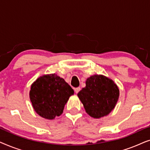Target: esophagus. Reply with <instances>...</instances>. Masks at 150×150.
<instances>
[{
	"label": "esophagus",
	"instance_id": "34e87169",
	"mask_svg": "<svg viewBox=\"0 0 150 150\" xmlns=\"http://www.w3.org/2000/svg\"><path fill=\"white\" fill-rule=\"evenodd\" d=\"M74 91H75V93H78L80 91H81V88H80V87L75 88V89H74Z\"/></svg>",
	"mask_w": 150,
	"mask_h": 150
}]
</instances>
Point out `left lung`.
Here are the masks:
<instances>
[{"label": "left lung", "mask_w": 150, "mask_h": 150, "mask_svg": "<svg viewBox=\"0 0 150 150\" xmlns=\"http://www.w3.org/2000/svg\"><path fill=\"white\" fill-rule=\"evenodd\" d=\"M119 95L116 84L102 75H93L87 79L86 87L78 93L86 112L94 118L110 113L115 106Z\"/></svg>", "instance_id": "1"}]
</instances>
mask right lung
Segmentation results:
<instances>
[{
  "mask_svg": "<svg viewBox=\"0 0 150 150\" xmlns=\"http://www.w3.org/2000/svg\"><path fill=\"white\" fill-rule=\"evenodd\" d=\"M74 90L62 78L53 74L39 78L30 88V98L34 110L41 117L53 120L60 116Z\"/></svg>",
  "mask_w": 150,
  "mask_h": 150,
  "instance_id": "add662e5",
  "label": "right lung"
}]
</instances>
